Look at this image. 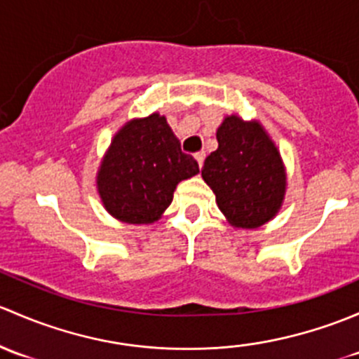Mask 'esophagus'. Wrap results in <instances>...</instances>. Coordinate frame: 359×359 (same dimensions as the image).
<instances>
[{
  "label": "esophagus",
  "mask_w": 359,
  "mask_h": 359,
  "mask_svg": "<svg viewBox=\"0 0 359 359\" xmlns=\"http://www.w3.org/2000/svg\"><path fill=\"white\" fill-rule=\"evenodd\" d=\"M204 158H205V154L204 152H197L195 154V161L198 162V165L202 168V164H204Z\"/></svg>",
  "instance_id": "1"
}]
</instances>
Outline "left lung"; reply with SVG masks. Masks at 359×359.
Listing matches in <instances>:
<instances>
[{
    "label": "left lung",
    "mask_w": 359,
    "mask_h": 359,
    "mask_svg": "<svg viewBox=\"0 0 359 359\" xmlns=\"http://www.w3.org/2000/svg\"><path fill=\"white\" fill-rule=\"evenodd\" d=\"M216 138L217 150L205 158L202 178L233 226H262L285 197L287 175L278 149L259 123L238 116L224 117Z\"/></svg>",
    "instance_id": "obj_1"
}]
</instances>
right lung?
I'll use <instances>...</instances> for the list:
<instances>
[{"label": "right lung", "instance_id": "1", "mask_svg": "<svg viewBox=\"0 0 359 359\" xmlns=\"http://www.w3.org/2000/svg\"><path fill=\"white\" fill-rule=\"evenodd\" d=\"M198 172L164 116L133 119L117 131L103 157L97 188L105 209L129 224H149L172 202L176 184Z\"/></svg>", "mask_w": 359, "mask_h": 359}]
</instances>
